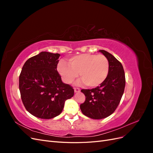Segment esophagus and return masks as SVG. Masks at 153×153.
Instances as JSON below:
<instances>
[{
    "label": "esophagus",
    "mask_w": 153,
    "mask_h": 153,
    "mask_svg": "<svg viewBox=\"0 0 153 153\" xmlns=\"http://www.w3.org/2000/svg\"><path fill=\"white\" fill-rule=\"evenodd\" d=\"M74 90H75V92H80V89H79V88H77V87L74 88Z\"/></svg>",
    "instance_id": "esophagus-1"
}]
</instances>
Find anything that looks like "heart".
Returning a JSON list of instances; mask_svg holds the SVG:
<instances>
[{
	"instance_id": "heart-1",
	"label": "heart",
	"mask_w": 153,
	"mask_h": 153,
	"mask_svg": "<svg viewBox=\"0 0 153 153\" xmlns=\"http://www.w3.org/2000/svg\"><path fill=\"white\" fill-rule=\"evenodd\" d=\"M57 71L66 84L73 83L79 73L82 79L78 81V84L96 87L107 77L109 62L102 54L83 53L71 57L69 60V64L64 61L59 62Z\"/></svg>"
}]
</instances>
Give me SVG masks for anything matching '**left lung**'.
Wrapping results in <instances>:
<instances>
[{"label":"left lung","mask_w":153,"mask_h":153,"mask_svg":"<svg viewBox=\"0 0 153 153\" xmlns=\"http://www.w3.org/2000/svg\"><path fill=\"white\" fill-rule=\"evenodd\" d=\"M109 62L107 77L100 86L92 89H82L85 101L80 106L83 114L93 119L107 117L114 112L124 93L126 79L122 64L113 55L101 50Z\"/></svg>","instance_id":"8db88e82"}]
</instances>
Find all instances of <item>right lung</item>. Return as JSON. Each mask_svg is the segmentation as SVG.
<instances>
[{
    "mask_svg": "<svg viewBox=\"0 0 153 153\" xmlns=\"http://www.w3.org/2000/svg\"><path fill=\"white\" fill-rule=\"evenodd\" d=\"M59 53L42 52L25 62L19 76L22 101L34 116L49 119L62 112L74 89L63 83L57 70Z\"/></svg>",
    "mask_w": 153,
    "mask_h": 153,
    "instance_id": "right-lung-1",
    "label": "right lung"
}]
</instances>
